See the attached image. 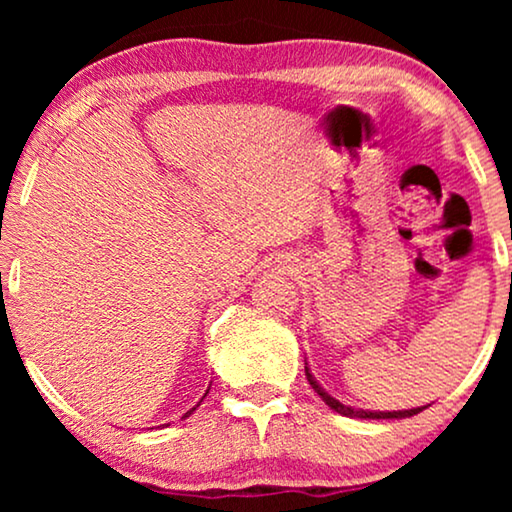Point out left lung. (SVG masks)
<instances>
[{
  "instance_id": "1",
  "label": "left lung",
  "mask_w": 512,
  "mask_h": 512,
  "mask_svg": "<svg viewBox=\"0 0 512 512\" xmlns=\"http://www.w3.org/2000/svg\"><path fill=\"white\" fill-rule=\"evenodd\" d=\"M305 375H307V382L312 384V389L317 391L319 394V398L321 401H324L328 408H331L333 412H338V415H342V417H354V419H405V417H412V415H417V412H422L424 408H429V405H422V408H410V410H394V412H375V410H361V408H352V405H345V403H340L338 398H333L331 394H328V391L321 387V384L314 380V375H312V370L307 368V363H305Z\"/></svg>"
}]
</instances>
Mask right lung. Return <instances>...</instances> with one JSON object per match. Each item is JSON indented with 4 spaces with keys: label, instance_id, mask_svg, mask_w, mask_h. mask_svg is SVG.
I'll return each mask as SVG.
<instances>
[{
    "label": "right lung",
    "instance_id": "1",
    "mask_svg": "<svg viewBox=\"0 0 512 512\" xmlns=\"http://www.w3.org/2000/svg\"><path fill=\"white\" fill-rule=\"evenodd\" d=\"M207 391H209V389H207ZM205 396H207V394H205ZM193 410H195V408H193ZM193 410H188V412H186V415H184V417H188V415H191V412H193Z\"/></svg>",
    "mask_w": 512,
    "mask_h": 512
}]
</instances>
